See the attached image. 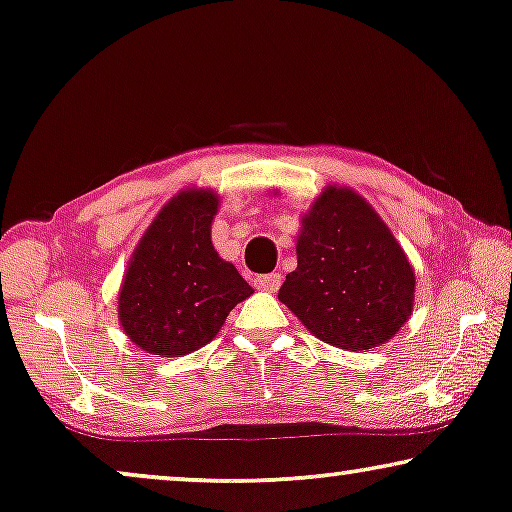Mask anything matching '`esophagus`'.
Instances as JSON below:
<instances>
[{"instance_id":"34e87169","label":"esophagus","mask_w":512,"mask_h":512,"mask_svg":"<svg viewBox=\"0 0 512 512\" xmlns=\"http://www.w3.org/2000/svg\"><path fill=\"white\" fill-rule=\"evenodd\" d=\"M280 280H283L280 273H264V276L255 278V287H257V290H264V292H276L280 287Z\"/></svg>"}]
</instances>
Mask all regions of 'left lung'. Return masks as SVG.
Listing matches in <instances>:
<instances>
[{
	"label": "left lung",
	"mask_w": 512,
	"mask_h": 512,
	"mask_svg": "<svg viewBox=\"0 0 512 512\" xmlns=\"http://www.w3.org/2000/svg\"><path fill=\"white\" fill-rule=\"evenodd\" d=\"M278 299L320 341L366 352L408 322L415 273L369 201L329 185L301 218L297 269Z\"/></svg>",
	"instance_id": "8db88e82"
}]
</instances>
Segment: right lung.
Here are the masks:
<instances>
[{"label": "right lung", "instance_id": "right-lung-1", "mask_svg": "<svg viewBox=\"0 0 512 512\" xmlns=\"http://www.w3.org/2000/svg\"><path fill=\"white\" fill-rule=\"evenodd\" d=\"M215 213V192H178L129 259L118 318L132 343L150 355L178 357L204 348L229 311L253 294L236 266L215 253Z\"/></svg>", "mask_w": 512, "mask_h": 512}]
</instances>
